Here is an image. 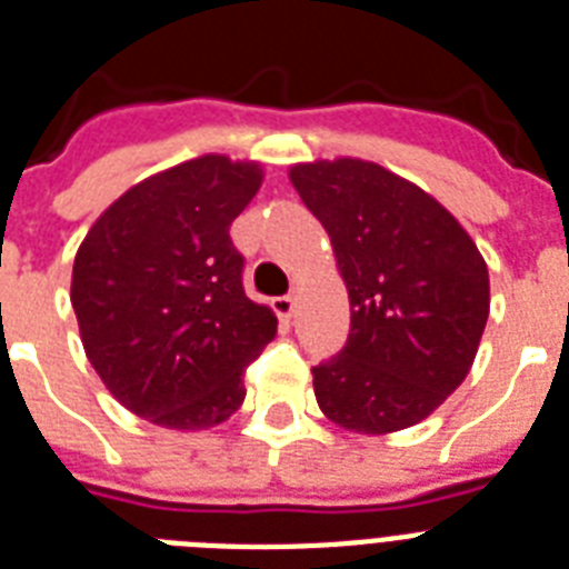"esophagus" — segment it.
I'll list each match as a JSON object with an SVG mask.
<instances>
[{"label": "esophagus", "instance_id": "34e87169", "mask_svg": "<svg viewBox=\"0 0 569 569\" xmlns=\"http://www.w3.org/2000/svg\"><path fill=\"white\" fill-rule=\"evenodd\" d=\"M274 312L283 321H289L295 316V295H283V298H274Z\"/></svg>", "mask_w": 569, "mask_h": 569}]
</instances>
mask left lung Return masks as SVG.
<instances>
[{
	"label": "left lung",
	"mask_w": 569,
	"mask_h": 569,
	"mask_svg": "<svg viewBox=\"0 0 569 569\" xmlns=\"http://www.w3.org/2000/svg\"><path fill=\"white\" fill-rule=\"evenodd\" d=\"M351 301L346 348L312 369L330 422L389 433L431 416L472 369L490 312L476 241L419 186L363 159L295 164Z\"/></svg>",
	"instance_id": "obj_1"
}]
</instances>
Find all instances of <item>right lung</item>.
I'll return each mask as SVG.
<instances>
[{
	"label": "right lung",
	"instance_id": "add662e5",
	"mask_svg": "<svg viewBox=\"0 0 569 569\" xmlns=\"http://www.w3.org/2000/svg\"><path fill=\"white\" fill-rule=\"evenodd\" d=\"M262 186L257 162L200 156L118 197L73 262L84 355L120 405L177 431L230 419L277 316L241 286L230 223Z\"/></svg>",
	"mask_w": 569,
	"mask_h": 569
}]
</instances>
